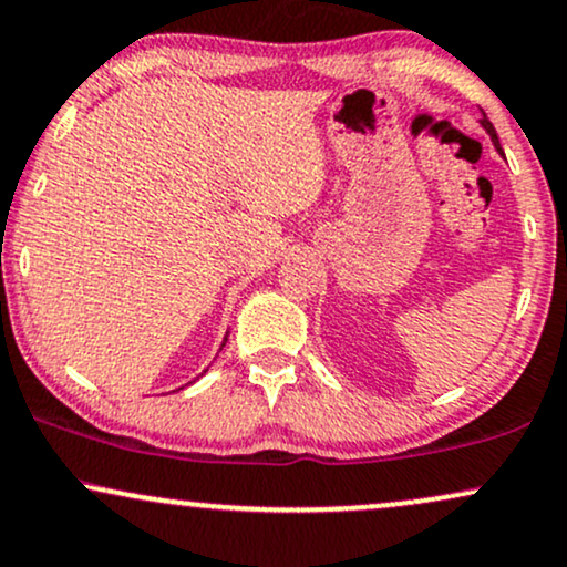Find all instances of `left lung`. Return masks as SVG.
I'll return each mask as SVG.
<instances>
[{
    "mask_svg": "<svg viewBox=\"0 0 567 567\" xmlns=\"http://www.w3.org/2000/svg\"><path fill=\"white\" fill-rule=\"evenodd\" d=\"M481 124H483V128H486V132L491 134V142H494V147H496V150H499V153H502V145H499V136H496V132H494V126H491V121L486 118V113H483ZM502 155H504V153H502Z\"/></svg>",
    "mask_w": 567,
    "mask_h": 567,
    "instance_id": "8db88e82",
    "label": "left lung"
}]
</instances>
